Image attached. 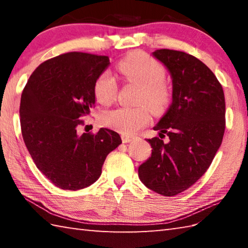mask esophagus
I'll return each instance as SVG.
<instances>
[{"instance_id": "esophagus-1", "label": "esophagus", "mask_w": 248, "mask_h": 248, "mask_svg": "<svg viewBox=\"0 0 248 248\" xmlns=\"http://www.w3.org/2000/svg\"><path fill=\"white\" fill-rule=\"evenodd\" d=\"M121 139H123L124 143H128V142H131L134 140L133 137H129V136H123L121 137Z\"/></svg>"}]
</instances>
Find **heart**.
Segmentation results:
<instances>
[{
    "mask_svg": "<svg viewBox=\"0 0 248 248\" xmlns=\"http://www.w3.org/2000/svg\"><path fill=\"white\" fill-rule=\"evenodd\" d=\"M118 71L129 82L140 86L138 103L134 108L119 107L105 111L102 123L129 136L145 127L151 120L149 106L155 114H161L170 103L171 89L165 81L166 71L161 62L143 52H133L119 61ZM118 84L109 71L100 73L94 83V95L100 104L108 105L115 99ZM148 104L147 107L146 105Z\"/></svg>",
    "mask_w": 248,
    "mask_h": 248,
    "instance_id": "b5f03b06",
    "label": "heart"
}]
</instances>
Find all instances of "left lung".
<instances>
[{
	"label": "left lung",
	"instance_id": "1",
	"mask_svg": "<svg viewBox=\"0 0 248 248\" xmlns=\"http://www.w3.org/2000/svg\"><path fill=\"white\" fill-rule=\"evenodd\" d=\"M153 56L170 71L173 100L153 128L158 137L146 139L152 154L139 166V178L149 189L170 197L192 186L212 163L223 139L225 99L220 82L199 59L170 49Z\"/></svg>",
	"mask_w": 248,
	"mask_h": 248
}]
</instances>
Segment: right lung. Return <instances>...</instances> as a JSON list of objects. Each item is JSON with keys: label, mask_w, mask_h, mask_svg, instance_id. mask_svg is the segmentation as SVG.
<instances>
[{"label": "right lung", "mask_w": 248, "mask_h": 248, "mask_svg": "<svg viewBox=\"0 0 248 248\" xmlns=\"http://www.w3.org/2000/svg\"><path fill=\"white\" fill-rule=\"evenodd\" d=\"M110 64L107 56L68 52L33 71L20 98L25 145L41 173L64 190L83 189L102 174L107 155L121 143L110 129L78 133L95 105L94 83Z\"/></svg>", "instance_id": "1"}]
</instances>
